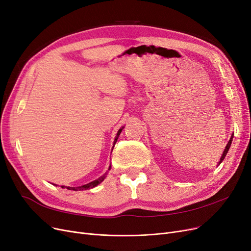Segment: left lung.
I'll list each match as a JSON object with an SVG mask.
<instances>
[{
	"label": "left lung",
	"mask_w": 251,
	"mask_h": 251,
	"mask_svg": "<svg viewBox=\"0 0 251 251\" xmlns=\"http://www.w3.org/2000/svg\"><path fill=\"white\" fill-rule=\"evenodd\" d=\"M233 137H234V135H232V136H231L230 140H228V143H227V145L226 146V149H225V151H224V152H223V155H222V157H221V160H220V162H219V165L221 164V163L223 162V160L225 159V157L226 156V152L228 151V149H230V147H231V145H232V141H233Z\"/></svg>",
	"instance_id": "obj_1"
}]
</instances>
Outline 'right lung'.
Masks as SVG:
<instances>
[{
    "instance_id": "1",
    "label": "right lung",
    "mask_w": 251,
    "mask_h": 251,
    "mask_svg": "<svg viewBox=\"0 0 251 251\" xmlns=\"http://www.w3.org/2000/svg\"><path fill=\"white\" fill-rule=\"evenodd\" d=\"M123 128H124V127H122V128H120V129H119V131H118V133H117V136H116V138H115V141H114V147H115V145H116V143H117V139H118V137H119L120 133L122 132ZM114 147H113V149H114ZM113 149H112V151H113ZM111 167H112V166L110 165V167H108V170L111 169ZM105 176H106V173H105V174H103V176H100V178H97V179H95V180H93V181H91V182H89V183H86V184H84V186H80V187H75V188H71V187H64V186H61V188H62V189L67 188L68 190H73V191H83V190H88V189H92V188L96 187L97 184H100L101 181H103V180H104V178H105Z\"/></svg>"
}]
</instances>
